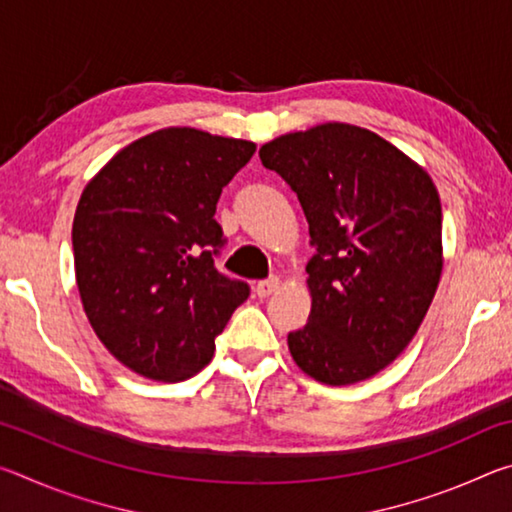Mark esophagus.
<instances>
[{
  "instance_id": "esophagus-1",
  "label": "esophagus",
  "mask_w": 512,
  "mask_h": 512,
  "mask_svg": "<svg viewBox=\"0 0 512 512\" xmlns=\"http://www.w3.org/2000/svg\"><path fill=\"white\" fill-rule=\"evenodd\" d=\"M277 289H280V280H277V277H268V280L257 282L255 293L259 298H268V296H273Z\"/></svg>"
}]
</instances>
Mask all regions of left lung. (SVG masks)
Returning a JSON list of instances; mask_svg holds the SVG:
<instances>
[{
    "label": "left lung",
    "instance_id": "1",
    "mask_svg": "<svg viewBox=\"0 0 512 512\" xmlns=\"http://www.w3.org/2000/svg\"><path fill=\"white\" fill-rule=\"evenodd\" d=\"M259 158L298 194L316 246L311 314L287 339L293 361L320 384L370 379L404 352L436 296V185L384 137L341 121L275 137Z\"/></svg>",
    "mask_w": 512,
    "mask_h": 512
}]
</instances>
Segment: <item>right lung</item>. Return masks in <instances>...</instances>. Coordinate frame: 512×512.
<instances>
[{"label":"right lung","instance_id":"obj_1","mask_svg":"<svg viewBox=\"0 0 512 512\" xmlns=\"http://www.w3.org/2000/svg\"><path fill=\"white\" fill-rule=\"evenodd\" d=\"M255 144L171 126L121 149L88 185L72 225L76 287L94 334L117 361L183 381L212 361L248 284L214 266L223 187Z\"/></svg>","mask_w":512,"mask_h":512}]
</instances>
